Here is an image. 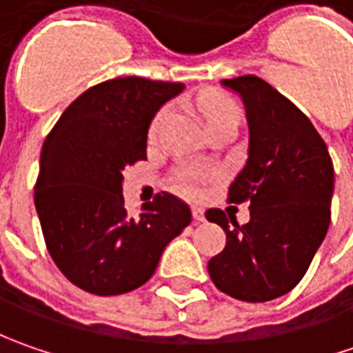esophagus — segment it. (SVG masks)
Listing matches in <instances>:
<instances>
[{
  "mask_svg": "<svg viewBox=\"0 0 353 353\" xmlns=\"http://www.w3.org/2000/svg\"><path fill=\"white\" fill-rule=\"evenodd\" d=\"M192 216L196 222H204V210L200 206H192Z\"/></svg>",
  "mask_w": 353,
  "mask_h": 353,
  "instance_id": "1",
  "label": "esophagus"
}]
</instances>
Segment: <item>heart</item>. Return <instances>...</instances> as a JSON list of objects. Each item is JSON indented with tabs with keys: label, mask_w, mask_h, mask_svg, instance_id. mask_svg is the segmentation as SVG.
I'll return each mask as SVG.
<instances>
[{
	"label": "heart",
	"mask_w": 353,
	"mask_h": 353,
	"mask_svg": "<svg viewBox=\"0 0 353 353\" xmlns=\"http://www.w3.org/2000/svg\"><path fill=\"white\" fill-rule=\"evenodd\" d=\"M196 103L200 105V110L206 114V119H208V125H216V123H222V121H228V119H236L239 116L237 112V105L230 98H224L216 92H202L196 98ZM172 116V110L170 108H163L159 114L153 119L151 128H149V139H157V135L161 133L163 125L167 123ZM179 184L183 188L184 192L188 194H198L200 192V186H202V172L196 169H181L179 174Z\"/></svg>",
	"instance_id": "1"
}]
</instances>
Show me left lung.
Returning <instances> with one entry per match:
<instances>
[{"instance_id": "obj_1", "label": "left lung", "mask_w": 353, "mask_h": 353, "mask_svg": "<svg viewBox=\"0 0 353 353\" xmlns=\"http://www.w3.org/2000/svg\"><path fill=\"white\" fill-rule=\"evenodd\" d=\"M245 108V167L230 184V202L250 200V222L218 208L225 248L208 261L214 285L245 303H265L299 285L330 225L334 165L310 119L257 76L222 80Z\"/></svg>"}]
</instances>
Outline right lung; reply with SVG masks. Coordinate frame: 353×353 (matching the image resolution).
I'll use <instances>...</instances> for the list:
<instances>
[{"label":"right lung","instance_id":"right-lung-1","mask_svg":"<svg viewBox=\"0 0 353 353\" xmlns=\"http://www.w3.org/2000/svg\"><path fill=\"white\" fill-rule=\"evenodd\" d=\"M184 84L137 76L92 86L48 133L34 184V208L52 261L82 291L112 296L153 277L170 239L192 214L169 192L123 206V170L147 159V131Z\"/></svg>","mask_w":353,"mask_h":353}]
</instances>
